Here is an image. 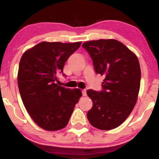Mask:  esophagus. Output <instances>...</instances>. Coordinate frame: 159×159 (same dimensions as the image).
<instances>
[{
  "instance_id": "1",
  "label": "esophagus",
  "mask_w": 159,
  "mask_h": 159,
  "mask_svg": "<svg viewBox=\"0 0 159 159\" xmlns=\"http://www.w3.org/2000/svg\"><path fill=\"white\" fill-rule=\"evenodd\" d=\"M82 95H83L84 96H87V90H82Z\"/></svg>"
}]
</instances>
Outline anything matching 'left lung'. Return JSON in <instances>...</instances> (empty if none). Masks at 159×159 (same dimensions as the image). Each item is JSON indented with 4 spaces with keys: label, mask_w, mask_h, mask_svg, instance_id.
I'll list each match as a JSON object with an SVG mask.
<instances>
[{
    "label": "left lung",
    "mask_w": 159,
    "mask_h": 159,
    "mask_svg": "<svg viewBox=\"0 0 159 159\" xmlns=\"http://www.w3.org/2000/svg\"><path fill=\"white\" fill-rule=\"evenodd\" d=\"M82 46L92 58L96 73L105 76L103 90L87 91L93 101L87 119L96 129H114L127 119L138 100L141 76L139 61L116 39L93 40Z\"/></svg>",
    "instance_id": "obj_1"
}]
</instances>
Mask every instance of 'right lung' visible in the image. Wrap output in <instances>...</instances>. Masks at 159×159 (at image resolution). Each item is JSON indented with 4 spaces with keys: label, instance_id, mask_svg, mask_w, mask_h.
Wrapping results in <instances>:
<instances>
[{
    "label": "right lung",
    "instance_id": "obj_1",
    "mask_svg": "<svg viewBox=\"0 0 159 159\" xmlns=\"http://www.w3.org/2000/svg\"><path fill=\"white\" fill-rule=\"evenodd\" d=\"M81 44L42 42L21 57L18 71L20 95L30 117L45 130L66 126L81 97L80 89L70 90L57 83L66 61Z\"/></svg>",
    "mask_w": 159,
    "mask_h": 159
}]
</instances>
